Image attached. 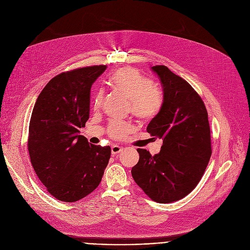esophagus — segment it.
<instances>
[{"mask_svg": "<svg viewBox=\"0 0 250 250\" xmlns=\"http://www.w3.org/2000/svg\"><path fill=\"white\" fill-rule=\"evenodd\" d=\"M123 150V147H121V146H112V154H118V153H120L121 151Z\"/></svg>", "mask_w": 250, "mask_h": 250, "instance_id": "esophagus-1", "label": "esophagus"}]
</instances>
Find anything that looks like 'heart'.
I'll return each instance as SVG.
<instances>
[{"mask_svg":"<svg viewBox=\"0 0 250 250\" xmlns=\"http://www.w3.org/2000/svg\"><path fill=\"white\" fill-rule=\"evenodd\" d=\"M111 86L124 94L129 102V109L134 117L142 121L154 118L160 111L162 98L159 92L151 87V84L138 71L130 67H124L110 77ZM104 92L100 90L93 102L95 110H99L103 104ZM129 130V125L113 121L109 125V133L114 138L124 137Z\"/></svg>","mask_w":250,"mask_h":250,"instance_id":"obj_1","label":"heart"}]
</instances>
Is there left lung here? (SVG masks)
Masks as SVG:
<instances>
[{"label":"left lung","mask_w":250,"mask_h":250,"mask_svg":"<svg viewBox=\"0 0 250 250\" xmlns=\"http://www.w3.org/2000/svg\"><path fill=\"white\" fill-rule=\"evenodd\" d=\"M150 69L161 81L163 103L146 130L163 145L155 155L138 148L131 175L150 199L166 204L184 198L200 182L211 155L210 130L206 106L192 86L164 65Z\"/></svg>","instance_id":"1"}]
</instances>
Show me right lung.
Returning <instances> with one entry per match:
<instances>
[{
  "instance_id": "obj_1",
  "label": "right lung",
  "mask_w": 250,
  "mask_h": 250,
  "mask_svg": "<svg viewBox=\"0 0 250 250\" xmlns=\"http://www.w3.org/2000/svg\"><path fill=\"white\" fill-rule=\"evenodd\" d=\"M105 65L90 66L52 78L33 106L27 147L32 167L47 191L76 202L100 184L111 147L91 145L80 135L90 113V90Z\"/></svg>"
}]
</instances>
